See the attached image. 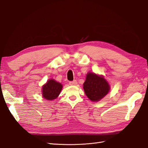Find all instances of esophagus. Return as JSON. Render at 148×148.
<instances>
[{"mask_svg": "<svg viewBox=\"0 0 148 148\" xmlns=\"http://www.w3.org/2000/svg\"><path fill=\"white\" fill-rule=\"evenodd\" d=\"M69 84L70 85H73V86H75V85L77 84V80L75 79V80H73V81H72V82H70Z\"/></svg>", "mask_w": 148, "mask_h": 148, "instance_id": "obj_1", "label": "esophagus"}]
</instances>
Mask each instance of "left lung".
Returning a JSON list of instances; mask_svg holds the SVG:
<instances>
[{"label":"left lung","mask_w":148,"mask_h":148,"mask_svg":"<svg viewBox=\"0 0 148 148\" xmlns=\"http://www.w3.org/2000/svg\"><path fill=\"white\" fill-rule=\"evenodd\" d=\"M83 89L89 99L97 102L107 95L110 86L103 76L89 72L83 83Z\"/></svg>","instance_id":"obj_1"}]
</instances>
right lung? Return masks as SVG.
Returning <instances> with one entry per match:
<instances>
[{
	"mask_svg": "<svg viewBox=\"0 0 148 148\" xmlns=\"http://www.w3.org/2000/svg\"><path fill=\"white\" fill-rule=\"evenodd\" d=\"M61 83L57 82L56 80L49 79L47 82L43 85L42 95L44 99L48 101H52L59 96L62 89Z\"/></svg>",
	"mask_w": 148,
	"mask_h": 148,
	"instance_id": "obj_1",
	"label": "right lung"
}]
</instances>
